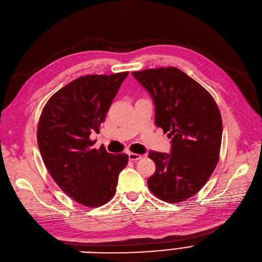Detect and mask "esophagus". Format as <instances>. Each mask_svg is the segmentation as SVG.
I'll list each match as a JSON object with an SVG mask.
<instances>
[{
  "mask_svg": "<svg viewBox=\"0 0 262 262\" xmlns=\"http://www.w3.org/2000/svg\"><path fill=\"white\" fill-rule=\"evenodd\" d=\"M128 157H129V159L130 161H138V159H140V158H142V155H140V154H137V153H129L128 154Z\"/></svg>",
  "mask_w": 262,
  "mask_h": 262,
  "instance_id": "1",
  "label": "esophagus"
}]
</instances>
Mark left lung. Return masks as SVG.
I'll list each match as a JSON object with an SVG mask.
<instances>
[{
    "instance_id": "left-lung-1",
    "label": "left lung",
    "mask_w": 262,
    "mask_h": 262,
    "mask_svg": "<svg viewBox=\"0 0 262 262\" xmlns=\"http://www.w3.org/2000/svg\"><path fill=\"white\" fill-rule=\"evenodd\" d=\"M154 100L155 124L171 138V153L151 151L156 170L147 186L161 200L185 201L204 186L219 163L223 122L212 95L176 67L134 72Z\"/></svg>"
}]
</instances>
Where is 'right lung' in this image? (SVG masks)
Wrapping results in <instances>:
<instances>
[{
  "mask_svg": "<svg viewBox=\"0 0 262 262\" xmlns=\"http://www.w3.org/2000/svg\"><path fill=\"white\" fill-rule=\"evenodd\" d=\"M128 72L77 78L54 93L38 121L37 143L42 161L67 196L86 208L107 203L116 194L127 154L94 149L107 111Z\"/></svg>",
  "mask_w": 262,
  "mask_h": 262,
  "instance_id": "obj_1",
  "label": "right lung"
}]
</instances>
